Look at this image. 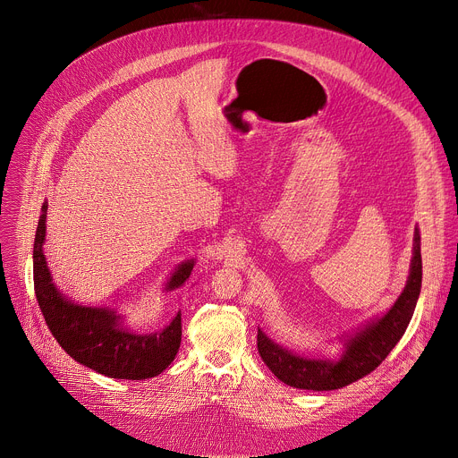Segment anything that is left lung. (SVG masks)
Here are the masks:
<instances>
[{"label": "left lung", "instance_id": "1", "mask_svg": "<svg viewBox=\"0 0 458 458\" xmlns=\"http://www.w3.org/2000/svg\"><path fill=\"white\" fill-rule=\"evenodd\" d=\"M420 286V233L419 228H415L413 259L404 292L384 317L368 324L364 330H360L346 343V350L341 360L332 362L293 355L279 344L272 343L260 330L257 334L259 355L279 380L292 387L313 391H330L344 387L377 369L380 362L389 355V352L395 348L413 317Z\"/></svg>", "mask_w": 458, "mask_h": 458}]
</instances>
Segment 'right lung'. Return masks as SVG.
I'll return each instance as SVG.
<instances>
[{"label": "right lung", "instance_id": "add662e5", "mask_svg": "<svg viewBox=\"0 0 458 458\" xmlns=\"http://www.w3.org/2000/svg\"><path fill=\"white\" fill-rule=\"evenodd\" d=\"M34 239V292L48 330L59 346L80 364L112 377L143 380L159 375L175 359L181 344V313L159 334L140 335L121 324L105 308L78 306L64 299L52 283L43 255L47 203ZM193 260L182 263L170 277L166 290L184 284Z\"/></svg>", "mask_w": 458, "mask_h": 458}]
</instances>
